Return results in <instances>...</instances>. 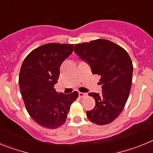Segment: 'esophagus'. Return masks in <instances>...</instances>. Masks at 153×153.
Returning a JSON list of instances; mask_svg holds the SVG:
<instances>
[{"instance_id":"1","label":"esophagus","mask_w":153,"mask_h":153,"mask_svg":"<svg viewBox=\"0 0 153 153\" xmlns=\"http://www.w3.org/2000/svg\"><path fill=\"white\" fill-rule=\"evenodd\" d=\"M86 93H81V92H79V97H80V98H83V97H86Z\"/></svg>"}]
</instances>
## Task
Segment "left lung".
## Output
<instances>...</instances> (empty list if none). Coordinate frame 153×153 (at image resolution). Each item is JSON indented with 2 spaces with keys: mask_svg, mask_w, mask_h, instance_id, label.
Masks as SVG:
<instances>
[{
  "mask_svg": "<svg viewBox=\"0 0 153 153\" xmlns=\"http://www.w3.org/2000/svg\"><path fill=\"white\" fill-rule=\"evenodd\" d=\"M74 52L100 76L102 93H89L96 105L86 117L97 125L110 123L123 111L130 92L133 67L128 53L104 39L76 44Z\"/></svg>",
  "mask_w": 153,
  "mask_h": 153,
  "instance_id": "1",
  "label": "left lung"
}]
</instances>
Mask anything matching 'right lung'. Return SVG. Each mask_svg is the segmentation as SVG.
I'll list each match as a JSON object with an SVG mask.
<instances>
[{"mask_svg": "<svg viewBox=\"0 0 153 153\" xmlns=\"http://www.w3.org/2000/svg\"><path fill=\"white\" fill-rule=\"evenodd\" d=\"M74 51L73 44H44L24 59L19 75L21 95L28 113L37 124L56 129L66 121L71 104L78 97L56 92L60 67Z\"/></svg>", "mask_w": 153, "mask_h": 153, "instance_id": "1", "label": "right lung"}]
</instances>
